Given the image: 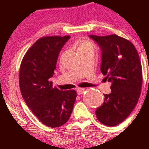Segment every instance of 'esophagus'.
<instances>
[{
    "mask_svg": "<svg viewBox=\"0 0 149 149\" xmlns=\"http://www.w3.org/2000/svg\"><path fill=\"white\" fill-rule=\"evenodd\" d=\"M85 88H77V94L79 95H82V94L85 92Z\"/></svg>",
    "mask_w": 149,
    "mask_h": 149,
    "instance_id": "1",
    "label": "esophagus"
}]
</instances>
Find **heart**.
Wrapping results in <instances>:
<instances>
[{
    "instance_id": "1",
    "label": "heart",
    "mask_w": 149,
    "mask_h": 149,
    "mask_svg": "<svg viewBox=\"0 0 149 149\" xmlns=\"http://www.w3.org/2000/svg\"><path fill=\"white\" fill-rule=\"evenodd\" d=\"M92 47V44L89 41H83L80 43L79 47Z\"/></svg>"
}]
</instances>
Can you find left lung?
<instances>
[{"instance_id": "1", "label": "left lung", "mask_w": 149, "mask_h": 149, "mask_svg": "<svg viewBox=\"0 0 149 149\" xmlns=\"http://www.w3.org/2000/svg\"><path fill=\"white\" fill-rule=\"evenodd\" d=\"M102 52L100 70L111 83V92L104 95L96 116L107 126L123 122L139 100L142 86V69L137 51L129 40L116 34L98 36L90 35Z\"/></svg>"}]
</instances>
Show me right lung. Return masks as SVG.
Instances as JSON below:
<instances>
[{
    "instance_id": "add662e5",
    "label": "right lung",
    "mask_w": 149,
    "mask_h": 149,
    "mask_svg": "<svg viewBox=\"0 0 149 149\" xmlns=\"http://www.w3.org/2000/svg\"><path fill=\"white\" fill-rule=\"evenodd\" d=\"M69 36L40 38L26 52L19 69L22 97L40 122L57 127L69 120L76 98L73 90L53 88L52 77L61 48Z\"/></svg>"
}]
</instances>
